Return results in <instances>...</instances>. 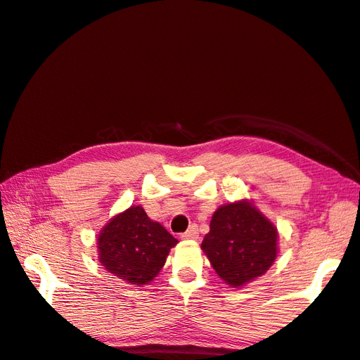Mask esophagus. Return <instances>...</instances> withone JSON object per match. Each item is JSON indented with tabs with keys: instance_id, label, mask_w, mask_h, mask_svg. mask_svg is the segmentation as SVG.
Masks as SVG:
<instances>
[{
	"instance_id": "34e87169",
	"label": "esophagus",
	"mask_w": 360,
	"mask_h": 360,
	"mask_svg": "<svg viewBox=\"0 0 360 360\" xmlns=\"http://www.w3.org/2000/svg\"><path fill=\"white\" fill-rule=\"evenodd\" d=\"M181 238L183 240H198L199 238V229L195 224H193V226H189V229L186 230L185 233H181Z\"/></svg>"
}]
</instances>
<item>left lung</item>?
Masks as SVG:
<instances>
[{
    "label": "left lung",
    "mask_w": 360,
    "mask_h": 360,
    "mask_svg": "<svg viewBox=\"0 0 360 360\" xmlns=\"http://www.w3.org/2000/svg\"><path fill=\"white\" fill-rule=\"evenodd\" d=\"M202 249L221 279L232 287L263 276L277 255V230L249 202L218 208Z\"/></svg>",
    "instance_id": "1"
}]
</instances>
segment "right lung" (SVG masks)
I'll return each instance as SVG.
<instances>
[{
	"label": "right lung",
	"mask_w": 360,
	"mask_h": 360,
	"mask_svg": "<svg viewBox=\"0 0 360 360\" xmlns=\"http://www.w3.org/2000/svg\"><path fill=\"white\" fill-rule=\"evenodd\" d=\"M177 240L146 214L142 207H130L106 224L98 235L100 263L133 285H146L165 266Z\"/></svg>",
	"instance_id": "obj_1"
}]
</instances>
